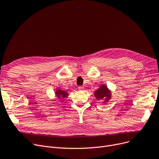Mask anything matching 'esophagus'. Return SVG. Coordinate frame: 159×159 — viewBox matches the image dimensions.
Listing matches in <instances>:
<instances>
[{
    "label": "esophagus",
    "instance_id": "esophagus-1",
    "mask_svg": "<svg viewBox=\"0 0 159 159\" xmlns=\"http://www.w3.org/2000/svg\"><path fill=\"white\" fill-rule=\"evenodd\" d=\"M78 89H79V91H83L84 90V86H79V88H78Z\"/></svg>",
    "mask_w": 159,
    "mask_h": 159
}]
</instances>
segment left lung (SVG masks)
Wrapping results in <instances>:
<instances>
[{"mask_svg": "<svg viewBox=\"0 0 159 159\" xmlns=\"http://www.w3.org/2000/svg\"><path fill=\"white\" fill-rule=\"evenodd\" d=\"M94 95L97 101H103L104 102H106L109 101V100H110L111 97V92L107 88L106 85L102 84L95 91Z\"/></svg>", "mask_w": 159, "mask_h": 159, "instance_id": "obj_1", "label": "left lung"}]
</instances>
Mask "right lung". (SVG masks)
Instances as JSON below:
<instances>
[{
	"mask_svg": "<svg viewBox=\"0 0 159 159\" xmlns=\"http://www.w3.org/2000/svg\"><path fill=\"white\" fill-rule=\"evenodd\" d=\"M68 95H69V93H68V91H64V90H62L60 89H56L55 95L59 100L68 97Z\"/></svg>",
	"mask_w": 159,
	"mask_h": 159,
	"instance_id": "add662e5",
	"label": "right lung"
}]
</instances>
